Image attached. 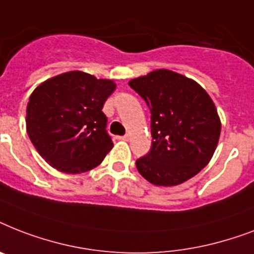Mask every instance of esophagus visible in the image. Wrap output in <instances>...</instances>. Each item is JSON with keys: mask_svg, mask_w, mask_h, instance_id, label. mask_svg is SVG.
I'll return each mask as SVG.
<instances>
[{"mask_svg": "<svg viewBox=\"0 0 254 254\" xmlns=\"http://www.w3.org/2000/svg\"><path fill=\"white\" fill-rule=\"evenodd\" d=\"M117 138L121 139V141H127V139H129V135H120Z\"/></svg>", "mask_w": 254, "mask_h": 254, "instance_id": "34e87169", "label": "esophagus"}]
</instances>
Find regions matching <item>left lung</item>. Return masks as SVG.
Listing matches in <instances>:
<instances>
[{
    "label": "left lung",
    "mask_w": 254,
    "mask_h": 254,
    "mask_svg": "<svg viewBox=\"0 0 254 254\" xmlns=\"http://www.w3.org/2000/svg\"><path fill=\"white\" fill-rule=\"evenodd\" d=\"M150 108L151 147L135 161L155 186H177L195 177L212 158L221 124L212 99L196 81L157 69L129 81Z\"/></svg>",
    "instance_id": "left-lung-1"
}]
</instances>
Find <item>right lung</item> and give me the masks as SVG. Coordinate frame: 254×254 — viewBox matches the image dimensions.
I'll return each mask as SVG.
<instances>
[{"instance_id": "add662e5", "label": "right lung", "mask_w": 254, "mask_h": 254, "mask_svg": "<svg viewBox=\"0 0 254 254\" xmlns=\"http://www.w3.org/2000/svg\"><path fill=\"white\" fill-rule=\"evenodd\" d=\"M116 84L71 71L38 85L26 109V129L41 157L62 173L95 169L113 147L104 103Z\"/></svg>"}]
</instances>
